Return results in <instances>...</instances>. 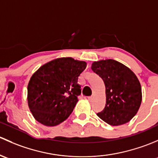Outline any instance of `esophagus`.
Listing matches in <instances>:
<instances>
[{"label": "esophagus", "instance_id": "34e87169", "mask_svg": "<svg viewBox=\"0 0 158 158\" xmlns=\"http://www.w3.org/2000/svg\"><path fill=\"white\" fill-rule=\"evenodd\" d=\"M88 100H93V97H88Z\"/></svg>", "mask_w": 158, "mask_h": 158}]
</instances>
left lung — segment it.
<instances>
[{"label": "left lung", "instance_id": "8db88e82", "mask_svg": "<svg viewBox=\"0 0 158 158\" xmlns=\"http://www.w3.org/2000/svg\"><path fill=\"white\" fill-rule=\"evenodd\" d=\"M91 69L103 79L106 87V106L97 115L107 124L120 126L129 122L139 111L142 93L135 73L113 59L93 62Z\"/></svg>", "mask_w": 158, "mask_h": 158}]
</instances>
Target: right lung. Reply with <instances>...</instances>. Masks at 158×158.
Returning a JSON list of instances; mask_svg holds the SVG:
<instances>
[{"instance_id": "obj_1", "label": "right lung", "mask_w": 158, "mask_h": 158, "mask_svg": "<svg viewBox=\"0 0 158 158\" xmlns=\"http://www.w3.org/2000/svg\"><path fill=\"white\" fill-rule=\"evenodd\" d=\"M86 68L85 61L58 58L32 74L27 86V102L36 121L55 126L67 119L78 101L81 90L77 80Z\"/></svg>"}]
</instances>
